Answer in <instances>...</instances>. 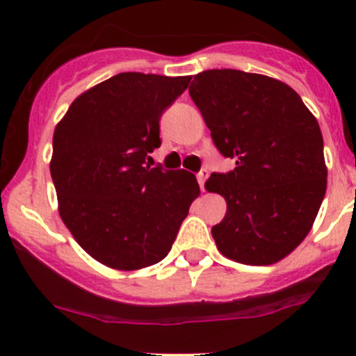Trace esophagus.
I'll list each match as a JSON object with an SVG mask.
<instances>
[{
	"label": "esophagus",
	"instance_id": "1",
	"mask_svg": "<svg viewBox=\"0 0 356 356\" xmlns=\"http://www.w3.org/2000/svg\"><path fill=\"white\" fill-rule=\"evenodd\" d=\"M207 177H208V170H207V168L200 170L198 175H196V179H198V182H200L201 191H203V189H204V181H207Z\"/></svg>",
	"mask_w": 356,
	"mask_h": 356
}]
</instances>
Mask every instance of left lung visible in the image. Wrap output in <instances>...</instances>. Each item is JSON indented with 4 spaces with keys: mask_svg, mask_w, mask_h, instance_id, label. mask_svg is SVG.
<instances>
[{
    "mask_svg": "<svg viewBox=\"0 0 356 356\" xmlns=\"http://www.w3.org/2000/svg\"><path fill=\"white\" fill-rule=\"evenodd\" d=\"M189 95L218 152L236 160L204 182L227 201L211 227L218 251L246 265L282 260L307 238L327 188L317 118L284 82L232 68L195 75Z\"/></svg>",
    "mask_w": 356,
    "mask_h": 356,
    "instance_id": "1",
    "label": "left lung"
}]
</instances>
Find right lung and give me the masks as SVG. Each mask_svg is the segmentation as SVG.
<instances>
[{"mask_svg":"<svg viewBox=\"0 0 356 356\" xmlns=\"http://www.w3.org/2000/svg\"><path fill=\"white\" fill-rule=\"evenodd\" d=\"M191 77L124 72L74 99L49 163L63 224L86 253L117 270L163 260L200 186L188 170L149 167L160 117Z\"/></svg>","mask_w":356,"mask_h":356,"instance_id":"right-lung-1","label":"right lung"}]
</instances>
